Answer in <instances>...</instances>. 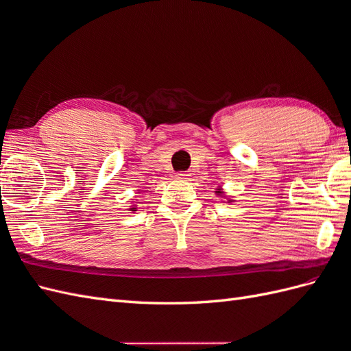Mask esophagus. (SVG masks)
<instances>
[{
	"label": "esophagus",
	"mask_w": 351,
	"mask_h": 351,
	"mask_svg": "<svg viewBox=\"0 0 351 351\" xmlns=\"http://www.w3.org/2000/svg\"><path fill=\"white\" fill-rule=\"evenodd\" d=\"M189 177H190V174L186 173V171H180V173L176 174V178H177V180H187Z\"/></svg>",
	"instance_id": "esophagus-1"
}]
</instances>
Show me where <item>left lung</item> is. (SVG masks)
<instances>
[{
    "label": "left lung",
    "instance_id": "1",
    "mask_svg": "<svg viewBox=\"0 0 351 351\" xmlns=\"http://www.w3.org/2000/svg\"><path fill=\"white\" fill-rule=\"evenodd\" d=\"M215 193H217V195H222V190H221V189H218V190H217V192H215ZM228 202H231V200H228Z\"/></svg>",
    "mask_w": 351,
    "mask_h": 351
}]
</instances>
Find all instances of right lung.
<instances>
[{"mask_svg":"<svg viewBox=\"0 0 351 351\" xmlns=\"http://www.w3.org/2000/svg\"><path fill=\"white\" fill-rule=\"evenodd\" d=\"M129 209H130V210H133V212H134V210H137V208H136V206H134V205H133V206H130V208H129Z\"/></svg>","mask_w":351,"mask_h":351,"instance_id":"obj_1","label":"right lung"}]
</instances>
